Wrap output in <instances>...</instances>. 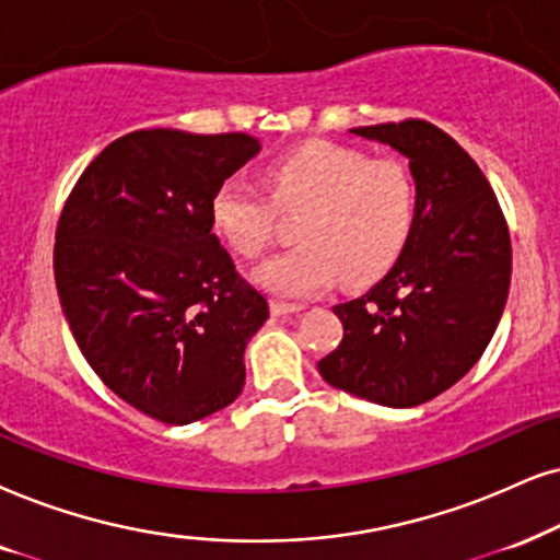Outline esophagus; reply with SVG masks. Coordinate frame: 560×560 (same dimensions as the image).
Here are the masks:
<instances>
[{"label": "esophagus", "mask_w": 560, "mask_h": 560, "mask_svg": "<svg viewBox=\"0 0 560 560\" xmlns=\"http://www.w3.org/2000/svg\"><path fill=\"white\" fill-rule=\"evenodd\" d=\"M302 304L296 302H284V300H271V313L273 315H296L302 313Z\"/></svg>", "instance_id": "1"}]
</instances>
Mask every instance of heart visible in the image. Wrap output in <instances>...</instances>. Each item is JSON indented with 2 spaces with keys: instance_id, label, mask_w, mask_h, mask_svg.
Masks as SVG:
<instances>
[{
  "instance_id": "obj_1",
  "label": "heart",
  "mask_w": 560,
  "mask_h": 560,
  "mask_svg": "<svg viewBox=\"0 0 560 560\" xmlns=\"http://www.w3.org/2000/svg\"><path fill=\"white\" fill-rule=\"evenodd\" d=\"M268 183L273 202L240 178L219 183L209 217L237 256L256 258L273 237L276 207L304 209L294 228L300 245L253 273L271 294L313 296L338 273L346 284L370 281L398 260L413 232L419 186L402 160L313 141L273 160Z\"/></svg>"
}]
</instances>
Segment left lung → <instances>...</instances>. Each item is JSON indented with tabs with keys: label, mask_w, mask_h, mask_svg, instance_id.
I'll return each mask as SVG.
<instances>
[{
	"label": "left lung",
	"mask_w": 560,
	"mask_h": 560,
	"mask_svg": "<svg viewBox=\"0 0 560 560\" xmlns=\"http://www.w3.org/2000/svg\"><path fill=\"white\" fill-rule=\"evenodd\" d=\"M408 158L419 209L400 258L370 292L336 304L343 338L317 362L328 385L380 406H421L483 357L504 313L512 240L486 175L421 118L359 126Z\"/></svg>",
	"instance_id": "1"
}]
</instances>
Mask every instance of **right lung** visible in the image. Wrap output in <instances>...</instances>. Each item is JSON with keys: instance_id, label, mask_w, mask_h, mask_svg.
<instances>
[{"instance_id": "add662e5", "label": "right lung", "mask_w": 560, "mask_h": 560, "mask_svg": "<svg viewBox=\"0 0 560 560\" xmlns=\"http://www.w3.org/2000/svg\"><path fill=\"white\" fill-rule=\"evenodd\" d=\"M258 152L250 133L131 131L63 203L54 276L69 330L97 377L162 423L207 419L243 393L268 302L211 232L209 201Z\"/></svg>"}]
</instances>
